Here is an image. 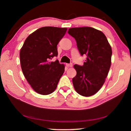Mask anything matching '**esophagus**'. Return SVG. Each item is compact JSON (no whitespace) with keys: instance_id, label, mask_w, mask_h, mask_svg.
<instances>
[{"instance_id":"esophagus-1","label":"esophagus","mask_w":131,"mask_h":131,"mask_svg":"<svg viewBox=\"0 0 131 131\" xmlns=\"http://www.w3.org/2000/svg\"><path fill=\"white\" fill-rule=\"evenodd\" d=\"M66 66H67L68 67H72V66H73V64H72V63L66 64Z\"/></svg>"}]
</instances>
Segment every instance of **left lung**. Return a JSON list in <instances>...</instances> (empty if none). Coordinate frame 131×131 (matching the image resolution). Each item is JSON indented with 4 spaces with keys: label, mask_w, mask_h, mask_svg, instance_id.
<instances>
[{
    "label": "left lung",
    "mask_w": 131,
    "mask_h": 131,
    "mask_svg": "<svg viewBox=\"0 0 131 131\" xmlns=\"http://www.w3.org/2000/svg\"><path fill=\"white\" fill-rule=\"evenodd\" d=\"M68 33L74 37L81 55H86L83 66H74L77 74L73 84L79 94L90 96L104 83L111 66L112 50L103 32L89 27L70 28Z\"/></svg>",
    "instance_id": "8db88e82"
}]
</instances>
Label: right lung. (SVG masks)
Masks as SVG:
<instances>
[{"label": "right lung", "mask_w": 131, "mask_h": 131, "mask_svg": "<svg viewBox=\"0 0 131 131\" xmlns=\"http://www.w3.org/2000/svg\"><path fill=\"white\" fill-rule=\"evenodd\" d=\"M67 28L43 27L26 39L20 51L21 69L25 78L38 94L48 95L57 88L64 72V66L57 57V45L65 35Z\"/></svg>", "instance_id": "obj_1"}]
</instances>
